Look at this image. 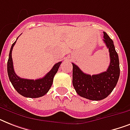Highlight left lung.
<instances>
[{
    "mask_svg": "<svg viewBox=\"0 0 130 130\" xmlns=\"http://www.w3.org/2000/svg\"><path fill=\"white\" fill-rule=\"evenodd\" d=\"M103 41L109 48L110 64L106 71L90 75L73 65V86L77 94L91 101H101L109 96L116 86L120 74L119 57L113 41L106 32Z\"/></svg>",
    "mask_w": 130,
    "mask_h": 130,
    "instance_id": "8db88e82",
    "label": "left lung"
}]
</instances>
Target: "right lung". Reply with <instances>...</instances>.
<instances>
[{"label": "right lung", "mask_w": 130, "mask_h": 130, "mask_svg": "<svg viewBox=\"0 0 130 130\" xmlns=\"http://www.w3.org/2000/svg\"><path fill=\"white\" fill-rule=\"evenodd\" d=\"M16 41L11 46L7 62V73L9 79L16 91L23 96L27 98H38L43 96L51 88L53 84L54 76L57 73L61 62L56 63L51 71L42 78L35 80L21 78L15 73L12 59V51Z\"/></svg>", "instance_id": "1"}]
</instances>
